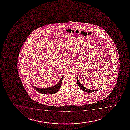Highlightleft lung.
Instances as JSON below:
<instances>
[{"mask_svg": "<svg viewBox=\"0 0 130 130\" xmlns=\"http://www.w3.org/2000/svg\"><path fill=\"white\" fill-rule=\"evenodd\" d=\"M77 84H78V86H79V87H80V88L82 90L84 91V92H87V93H92V92H93L97 91L98 90H99L100 89L98 90H90L86 88L85 87H84L81 84V83L79 82V80H78V78H77Z\"/></svg>", "mask_w": 130, "mask_h": 130, "instance_id": "obj_1", "label": "left lung"}]
</instances>
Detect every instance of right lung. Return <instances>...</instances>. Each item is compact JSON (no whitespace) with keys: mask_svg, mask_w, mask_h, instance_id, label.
I'll return each instance as SVG.
<instances>
[{"mask_svg":"<svg viewBox=\"0 0 130 130\" xmlns=\"http://www.w3.org/2000/svg\"><path fill=\"white\" fill-rule=\"evenodd\" d=\"M63 77H64V76H63L61 79L60 80V81L56 85L51 87H48L47 88H38L34 87L32 85V86L34 88L37 90V91L40 93H43L44 94H53L56 93L59 91L60 88L61 87Z\"/></svg>","mask_w":130,"mask_h":130,"instance_id":"1","label":"right lung"}]
</instances>
